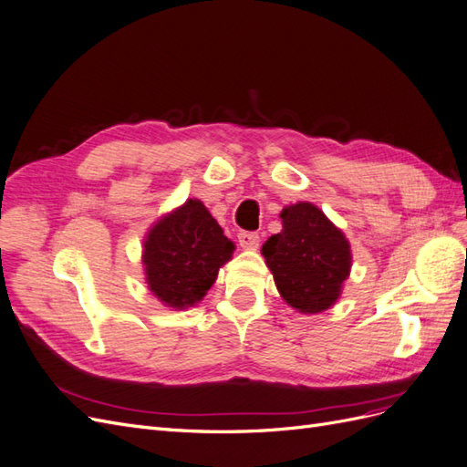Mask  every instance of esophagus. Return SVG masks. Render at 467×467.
<instances>
[{
    "label": "esophagus",
    "mask_w": 467,
    "mask_h": 467,
    "mask_svg": "<svg viewBox=\"0 0 467 467\" xmlns=\"http://www.w3.org/2000/svg\"><path fill=\"white\" fill-rule=\"evenodd\" d=\"M237 239H239V245H242L244 249H255V247H259V242H261L257 232H239Z\"/></svg>",
    "instance_id": "esophagus-1"
}]
</instances>
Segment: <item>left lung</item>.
<instances>
[{"mask_svg":"<svg viewBox=\"0 0 467 467\" xmlns=\"http://www.w3.org/2000/svg\"><path fill=\"white\" fill-rule=\"evenodd\" d=\"M282 232L263 245L276 288L292 307L317 314L331 307L350 271V247L323 212L298 202L282 210Z\"/></svg>","mask_w":467,"mask_h":467,"instance_id":"obj_1","label":"left lung"}]
</instances>
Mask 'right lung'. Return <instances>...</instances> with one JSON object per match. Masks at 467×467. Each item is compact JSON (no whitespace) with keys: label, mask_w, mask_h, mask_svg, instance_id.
<instances>
[{"label":"right lung","mask_w":467,"mask_h":467,"mask_svg":"<svg viewBox=\"0 0 467 467\" xmlns=\"http://www.w3.org/2000/svg\"><path fill=\"white\" fill-rule=\"evenodd\" d=\"M234 244L201 201H187L153 225L144 244L150 290L169 307H189L214 285Z\"/></svg>","instance_id":"1"}]
</instances>
